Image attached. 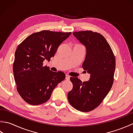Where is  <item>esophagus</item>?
<instances>
[{
	"label": "esophagus",
	"mask_w": 133,
	"mask_h": 133,
	"mask_svg": "<svg viewBox=\"0 0 133 133\" xmlns=\"http://www.w3.org/2000/svg\"><path fill=\"white\" fill-rule=\"evenodd\" d=\"M70 76L68 75H66V80H69L70 79Z\"/></svg>",
	"instance_id": "34e87169"
}]
</instances>
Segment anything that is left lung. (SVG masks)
I'll list each match as a JSON object with an SVG mask.
<instances>
[{
  "mask_svg": "<svg viewBox=\"0 0 133 133\" xmlns=\"http://www.w3.org/2000/svg\"><path fill=\"white\" fill-rule=\"evenodd\" d=\"M86 48L82 67L90 74L88 81L70 78L73 87L68 92L70 104L79 111H92L102 102L114 82L115 58L111 47L101 34L92 31L72 33Z\"/></svg>",
  "mask_w": 133,
  "mask_h": 133,
  "instance_id": "1",
  "label": "left lung"
}]
</instances>
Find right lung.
<instances>
[{
  "label": "right lung",
  "mask_w": 133,
  "mask_h": 133,
  "mask_svg": "<svg viewBox=\"0 0 133 133\" xmlns=\"http://www.w3.org/2000/svg\"><path fill=\"white\" fill-rule=\"evenodd\" d=\"M71 32L43 30L29 35L17 47L13 63L16 89L23 99L39 105L49 99L52 92L63 81V72H53L43 62L54 56L58 47Z\"/></svg>",
  "instance_id": "obj_1"
}]
</instances>
